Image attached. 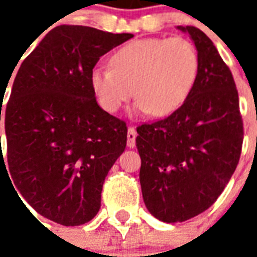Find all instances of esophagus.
Returning <instances> with one entry per match:
<instances>
[{
  "label": "esophagus",
  "mask_w": 257,
  "mask_h": 257,
  "mask_svg": "<svg viewBox=\"0 0 257 257\" xmlns=\"http://www.w3.org/2000/svg\"><path fill=\"white\" fill-rule=\"evenodd\" d=\"M136 136H138V134H136V129L134 128V126H129L128 128V135H126V145H128V147H131V149H134L135 146H136Z\"/></svg>",
  "instance_id": "esophagus-1"
}]
</instances>
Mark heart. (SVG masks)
I'll list each match as a JSON object with an SVG mask.
<instances>
[{
  "instance_id": "1",
  "label": "heart",
  "mask_w": 257,
  "mask_h": 257,
  "mask_svg": "<svg viewBox=\"0 0 257 257\" xmlns=\"http://www.w3.org/2000/svg\"><path fill=\"white\" fill-rule=\"evenodd\" d=\"M111 63L112 67H93L89 77L99 106L110 114L136 93V111L167 117L189 99L199 74L197 48L180 37L129 42L118 49Z\"/></svg>"
}]
</instances>
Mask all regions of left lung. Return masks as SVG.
Masks as SVG:
<instances>
[{"label":"left lung","mask_w":257,"mask_h":257,"mask_svg":"<svg viewBox=\"0 0 257 257\" xmlns=\"http://www.w3.org/2000/svg\"><path fill=\"white\" fill-rule=\"evenodd\" d=\"M178 29L197 48V84L169 117L136 128L146 208L165 223L189 220L215 202L237 168L243 139L230 68L204 31L194 26Z\"/></svg>","instance_id":"left-lung-1"}]
</instances>
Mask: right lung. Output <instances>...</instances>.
Returning a JSON list of instances; mask_svg holds the SVG:
<instances>
[{
  "instance_id": "1",
  "label": "right lung",
  "mask_w": 257,
  "mask_h": 257,
  "mask_svg": "<svg viewBox=\"0 0 257 257\" xmlns=\"http://www.w3.org/2000/svg\"><path fill=\"white\" fill-rule=\"evenodd\" d=\"M132 37L58 26L15 77L4 111L9 176L31 208L59 224L95 217L104 179L126 147V123L97 104L89 77L100 56Z\"/></svg>"
}]
</instances>
